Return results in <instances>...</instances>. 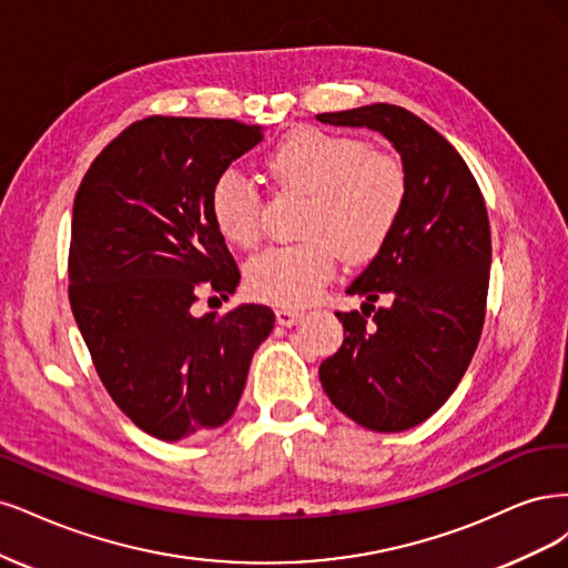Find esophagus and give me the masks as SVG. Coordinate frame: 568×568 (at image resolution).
<instances>
[{"mask_svg": "<svg viewBox=\"0 0 568 568\" xmlns=\"http://www.w3.org/2000/svg\"><path fill=\"white\" fill-rule=\"evenodd\" d=\"M300 318H302V314H300L297 308H276V321H278V325H283V327L295 325Z\"/></svg>", "mask_w": 568, "mask_h": 568, "instance_id": "34e87169", "label": "esophagus"}]
</instances>
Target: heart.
Here are the masks:
<instances>
[{
	"mask_svg": "<svg viewBox=\"0 0 568 568\" xmlns=\"http://www.w3.org/2000/svg\"><path fill=\"white\" fill-rule=\"evenodd\" d=\"M266 168L287 191L308 195L300 235L247 264L254 297L283 308L314 302L331 283L339 254L352 264L387 245L408 200V172L398 155L373 151L349 134L300 126L271 151ZM212 224L226 243L254 247L262 237V197L235 170L219 172L207 193Z\"/></svg>",
	"mask_w": 568,
	"mask_h": 568,
	"instance_id": "b5f03b06",
	"label": "heart"
}]
</instances>
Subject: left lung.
Listing matches in <instances>:
<instances>
[{
    "instance_id": "obj_1",
    "label": "left lung",
    "mask_w": 568,
    "mask_h": 568,
    "mask_svg": "<svg viewBox=\"0 0 568 568\" xmlns=\"http://www.w3.org/2000/svg\"><path fill=\"white\" fill-rule=\"evenodd\" d=\"M316 118L384 134L408 172L406 210L392 237L346 290L365 302L361 311H337L344 342L318 371L346 417L373 432H404L446 404L481 339L486 203L460 153L406 108L373 103ZM375 301L385 304L375 310Z\"/></svg>"
}]
</instances>
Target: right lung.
<instances>
[{"mask_svg": "<svg viewBox=\"0 0 568 568\" xmlns=\"http://www.w3.org/2000/svg\"><path fill=\"white\" fill-rule=\"evenodd\" d=\"M262 139L237 120L143 118L91 162L72 205V316L115 406L162 442L226 423L276 323L262 304L193 314L200 292L229 300L241 281L207 193Z\"/></svg>", "mask_w": 568, "mask_h": 568, "instance_id": "1", "label": "right lung"}]
</instances>
